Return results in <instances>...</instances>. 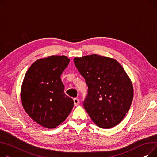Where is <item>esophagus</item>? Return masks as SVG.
Segmentation results:
<instances>
[{
	"instance_id": "1",
	"label": "esophagus",
	"mask_w": 157,
	"mask_h": 157,
	"mask_svg": "<svg viewBox=\"0 0 157 157\" xmlns=\"http://www.w3.org/2000/svg\"><path fill=\"white\" fill-rule=\"evenodd\" d=\"M73 102H74V105L75 106H77L80 103V101L78 98H74V99H73Z\"/></svg>"
}]
</instances>
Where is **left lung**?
Returning a JSON list of instances; mask_svg holds the SVG:
<instances>
[{
    "mask_svg": "<svg viewBox=\"0 0 157 157\" xmlns=\"http://www.w3.org/2000/svg\"><path fill=\"white\" fill-rule=\"evenodd\" d=\"M88 87L84 107L96 125L110 128L128 112L134 90L131 79L115 59L98 54L74 58Z\"/></svg>",
    "mask_w": 157,
    "mask_h": 157,
    "instance_id": "8db88e82",
    "label": "left lung"
}]
</instances>
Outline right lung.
Segmentation results:
<instances>
[{"instance_id":"right-lung-1","label":"right lung","mask_w":157,"mask_h":157,"mask_svg":"<svg viewBox=\"0 0 157 157\" xmlns=\"http://www.w3.org/2000/svg\"><path fill=\"white\" fill-rule=\"evenodd\" d=\"M70 59L51 56L35 61L27 70L21 89L22 105L32 120L53 128L63 122L73 107V100L64 93L61 75Z\"/></svg>"}]
</instances>
